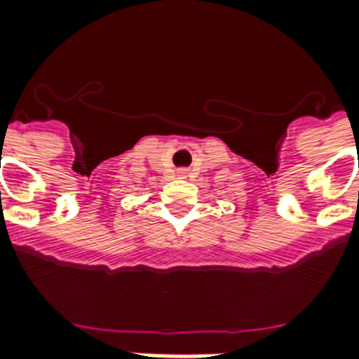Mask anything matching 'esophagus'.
Here are the masks:
<instances>
[{"label":"esophagus","mask_w":359,"mask_h":359,"mask_svg":"<svg viewBox=\"0 0 359 359\" xmlns=\"http://www.w3.org/2000/svg\"><path fill=\"white\" fill-rule=\"evenodd\" d=\"M177 175H179V177H182V179H186V177H188V171H186V169H179V171H177Z\"/></svg>","instance_id":"esophagus-1"}]
</instances>
